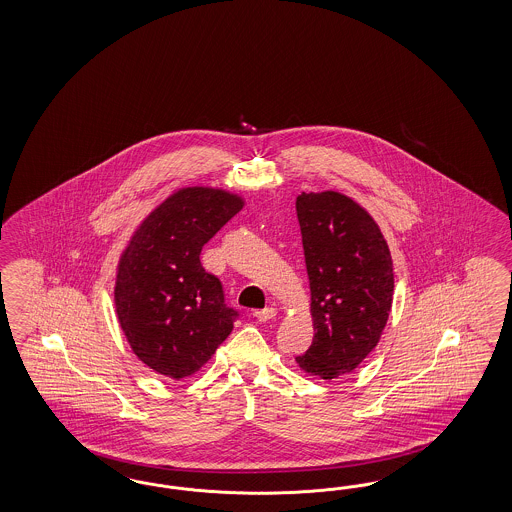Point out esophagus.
Listing matches in <instances>:
<instances>
[{"instance_id": "esophagus-1", "label": "esophagus", "mask_w": 512, "mask_h": 512, "mask_svg": "<svg viewBox=\"0 0 512 512\" xmlns=\"http://www.w3.org/2000/svg\"><path fill=\"white\" fill-rule=\"evenodd\" d=\"M276 308H264V310H255L253 311V317L257 319V321H261V323H264V321H270V319H274L276 317Z\"/></svg>"}]
</instances>
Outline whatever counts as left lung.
<instances>
[{
    "label": "left lung",
    "mask_w": 512,
    "mask_h": 512,
    "mask_svg": "<svg viewBox=\"0 0 512 512\" xmlns=\"http://www.w3.org/2000/svg\"><path fill=\"white\" fill-rule=\"evenodd\" d=\"M296 216L315 332L296 362L334 379L353 372L379 343L392 306V259L373 217L338 191L298 195Z\"/></svg>",
    "instance_id": "obj_1"
}]
</instances>
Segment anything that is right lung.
Segmentation results:
<instances>
[{"instance_id": "right-lung-1", "label": "right lung", "mask_w": 512, "mask_h": 512, "mask_svg": "<svg viewBox=\"0 0 512 512\" xmlns=\"http://www.w3.org/2000/svg\"><path fill=\"white\" fill-rule=\"evenodd\" d=\"M244 206L221 189L186 187L140 223L118 264L114 302L133 353L154 372H199L227 340L238 311L201 264L202 246Z\"/></svg>"}]
</instances>
